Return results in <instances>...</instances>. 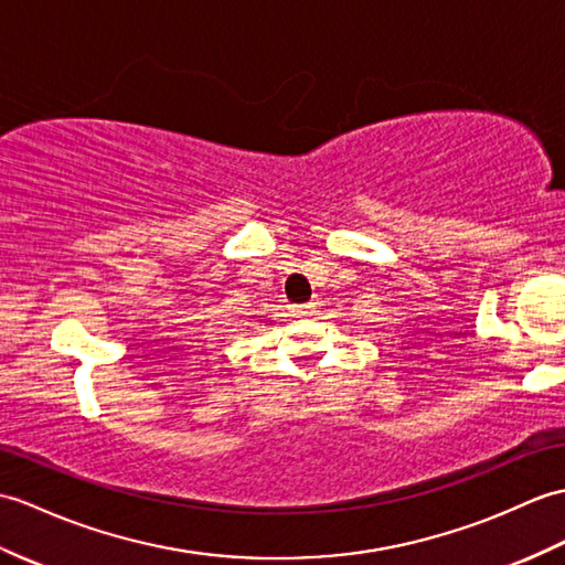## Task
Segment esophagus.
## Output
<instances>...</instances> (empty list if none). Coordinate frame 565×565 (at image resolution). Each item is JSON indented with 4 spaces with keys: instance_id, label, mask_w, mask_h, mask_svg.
<instances>
[{
    "instance_id": "obj_1",
    "label": "esophagus",
    "mask_w": 565,
    "mask_h": 565,
    "mask_svg": "<svg viewBox=\"0 0 565 565\" xmlns=\"http://www.w3.org/2000/svg\"><path fill=\"white\" fill-rule=\"evenodd\" d=\"M312 303H300V306H291V315L294 318H308V315H312Z\"/></svg>"
}]
</instances>
